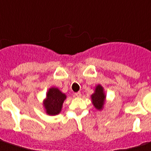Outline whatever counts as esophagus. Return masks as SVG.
I'll return each instance as SVG.
<instances>
[{
    "mask_svg": "<svg viewBox=\"0 0 151 151\" xmlns=\"http://www.w3.org/2000/svg\"><path fill=\"white\" fill-rule=\"evenodd\" d=\"M74 96H75L76 97H81V93L80 92H78V93H74Z\"/></svg>",
    "mask_w": 151,
    "mask_h": 151,
    "instance_id": "1",
    "label": "esophagus"
}]
</instances>
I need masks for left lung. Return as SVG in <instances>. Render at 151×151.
Returning <instances> with one entry per match:
<instances>
[{
    "mask_svg": "<svg viewBox=\"0 0 151 151\" xmlns=\"http://www.w3.org/2000/svg\"><path fill=\"white\" fill-rule=\"evenodd\" d=\"M92 102L93 104V106L98 110H102L105 102L106 96L104 92V88L101 85H97L95 88L94 93L92 94L91 96Z\"/></svg>",
    "mask_w": 151,
    "mask_h": 151,
    "instance_id": "obj_1",
    "label": "left lung"
}]
</instances>
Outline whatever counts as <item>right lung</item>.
I'll use <instances>...</instances> for the list:
<instances>
[{
	"label": "right lung",
	"instance_id": "1",
	"mask_svg": "<svg viewBox=\"0 0 151 151\" xmlns=\"http://www.w3.org/2000/svg\"><path fill=\"white\" fill-rule=\"evenodd\" d=\"M66 98L65 93H63L58 88H49L47 97L43 101V106L46 112L50 116H55L59 113L63 108V104Z\"/></svg>",
	"mask_w": 151,
	"mask_h": 151
}]
</instances>
